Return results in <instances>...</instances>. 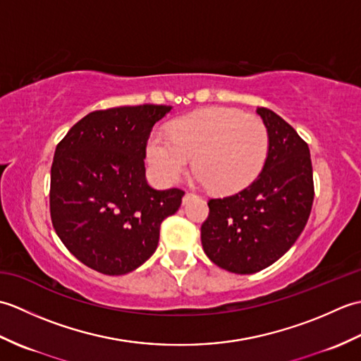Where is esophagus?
<instances>
[{
    "label": "esophagus",
    "mask_w": 361,
    "mask_h": 361,
    "mask_svg": "<svg viewBox=\"0 0 361 361\" xmlns=\"http://www.w3.org/2000/svg\"><path fill=\"white\" fill-rule=\"evenodd\" d=\"M192 195H194L192 192H186V195H185V202H188V198H190Z\"/></svg>",
    "instance_id": "34e87169"
}]
</instances>
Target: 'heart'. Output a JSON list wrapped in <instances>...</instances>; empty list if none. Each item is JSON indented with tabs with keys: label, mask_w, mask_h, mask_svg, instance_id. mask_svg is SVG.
I'll use <instances>...</instances> for the list:
<instances>
[{
	"label": "heart",
	"mask_w": 361,
	"mask_h": 361,
	"mask_svg": "<svg viewBox=\"0 0 361 361\" xmlns=\"http://www.w3.org/2000/svg\"><path fill=\"white\" fill-rule=\"evenodd\" d=\"M268 149L270 135L262 119L228 106H208L176 119L171 135L153 133L147 161L161 183L173 185L194 157L197 180L229 194L257 178Z\"/></svg>",
	"instance_id": "1"
}]
</instances>
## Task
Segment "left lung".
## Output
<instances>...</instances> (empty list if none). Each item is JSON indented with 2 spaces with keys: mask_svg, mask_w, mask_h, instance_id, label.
<instances>
[{
  "mask_svg": "<svg viewBox=\"0 0 361 361\" xmlns=\"http://www.w3.org/2000/svg\"><path fill=\"white\" fill-rule=\"evenodd\" d=\"M270 135L262 172L240 192L208 202L202 245L214 264L257 273L282 257L307 224L315 188L309 145L274 111L260 106Z\"/></svg>",
  "mask_w": 361,
  "mask_h": 361,
  "instance_id": "1",
  "label": "left lung"
}]
</instances>
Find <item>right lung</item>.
<instances>
[{
  "instance_id": "add662e5",
  "label": "right lung",
  "mask_w": 361,
  "mask_h": 361,
  "mask_svg": "<svg viewBox=\"0 0 361 361\" xmlns=\"http://www.w3.org/2000/svg\"><path fill=\"white\" fill-rule=\"evenodd\" d=\"M167 105L96 110L57 144L51 166L52 226L73 256L119 276L142 265L159 240L163 220L178 211L185 190L153 189L145 147Z\"/></svg>"
}]
</instances>
